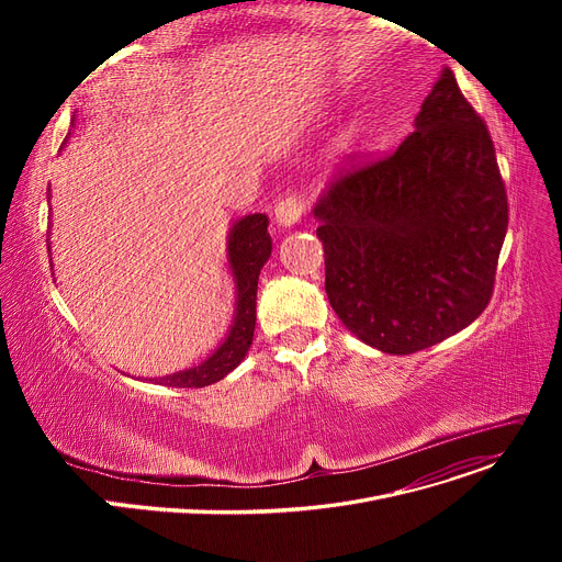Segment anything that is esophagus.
Masks as SVG:
<instances>
[{
    "label": "esophagus",
    "mask_w": 562,
    "mask_h": 562,
    "mask_svg": "<svg viewBox=\"0 0 562 562\" xmlns=\"http://www.w3.org/2000/svg\"><path fill=\"white\" fill-rule=\"evenodd\" d=\"M273 216H276V223L280 227H293L301 223V216H303V202L296 198V195H284L273 210Z\"/></svg>",
    "instance_id": "esophagus-1"
}]
</instances>
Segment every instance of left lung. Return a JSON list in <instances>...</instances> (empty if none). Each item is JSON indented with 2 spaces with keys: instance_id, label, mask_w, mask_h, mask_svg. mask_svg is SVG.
<instances>
[{
  "instance_id": "left-lung-1",
  "label": "left lung",
  "mask_w": 562,
  "mask_h": 562,
  "mask_svg": "<svg viewBox=\"0 0 562 562\" xmlns=\"http://www.w3.org/2000/svg\"><path fill=\"white\" fill-rule=\"evenodd\" d=\"M314 218L328 301L367 346L409 356L481 316L508 200L490 132L449 68L412 134L390 157L341 172Z\"/></svg>"
}]
</instances>
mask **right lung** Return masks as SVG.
I'll use <instances>...</instances> for the list:
<instances>
[{
  "instance_id": "1",
  "label": "right lung",
  "mask_w": 562,
  "mask_h": 562,
  "mask_svg": "<svg viewBox=\"0 0 562 562\" xmlns=\"http://www.w3.org/2000/svg\"><path fill=\"white\" fill-rule=\"evenodd\" d=\"M70 138V136H68ZM49 200V193H47ZM271 236H269V218L263 214H248L232 221L225 244L227 271L234 282V314L225 339L212 350V356L195 367L175 371L161 378H150L155 385L164 387H206L223 380L229 371H234L248 356L255 321H257V282L263 263L271 257ZM47 250L52 255V246L47 239ZM52 266V259H49ZM54 271V266H52Z\"/></svg>"
}]
</instances>
